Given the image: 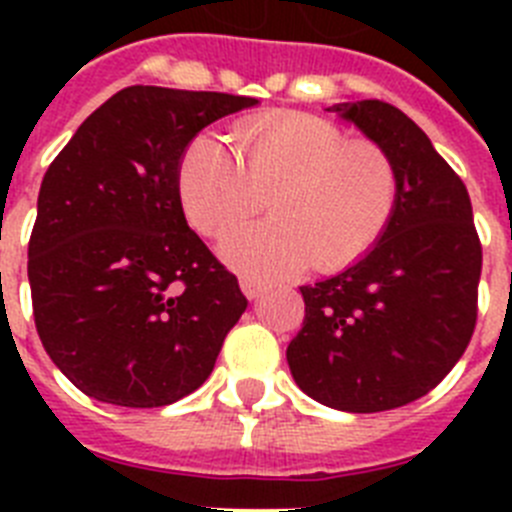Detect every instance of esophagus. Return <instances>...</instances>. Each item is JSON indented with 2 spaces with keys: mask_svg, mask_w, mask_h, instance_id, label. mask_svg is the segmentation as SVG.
I'll return each instance as SVG.
<instances>
[{
  "mask_svg": "<svg viewBox=\"0 0 512 512\" xmlns=\"http://www.w3.org/2000/svg\"><path fill=\"white\" fill-rule=\"evenodd\" d=\"M241 289H243V295H246L248 300H256V297L264 292V282H259V279H253V277H243L241 279Z\"/></svg>",
  "mask_w": 512,
  "mask_h": 512,
  "instance_id": "esophagus-1",
  "label": "esophagus"
}]
</instances>
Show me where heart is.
<instances>
[{"instance_id": "obj_1", "label": "heart", "mask_w": 512, "mask_h": 512, "mask_svg": "<svg viewBox=\"0 0 512 512\" xmlns=\"http://www.w3.org/2000/svg\"><path fill=\"white\" fill-rule=\"evenodd\" d=\"M235 153L200 135L179 164V197L189 223L223 235L266 205L274 215L243 225L220 243L233 269L256 279L341 271L364 259L390 225L400 176L372 140H348L315 115H266L241 122Z\"/></svg>"}]
</instances>
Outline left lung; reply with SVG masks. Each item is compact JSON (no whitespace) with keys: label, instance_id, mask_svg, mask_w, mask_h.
I'll return each mask as SVG.
<instances>
[{"label":"left lung","instance_id":"left-lung-1","mask_svg":"<svg viewBox=\"0 0 512 512\" xmlns=\"http://www.w3.org/2000/svg\"><path fill=\"white\" fill-rule=\"evenodd\" d=\"M328 110L390 153L400 194L364 259L300 287L305 320L287 361L320 405L382 413L428 395L467 351L482 246L467 187L405 112L379 99Z\"/></svg>","mask_w":512,"mask_h":512}]
</instances>
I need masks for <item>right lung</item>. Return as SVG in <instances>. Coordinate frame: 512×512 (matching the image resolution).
Wrapping results in <instances>:
<instances>
[{"label": "right lung", "mask_w": 512, "mask_h": 512, "mask_svg": "<svg viewBox=\"0 0 512 512\" xmlns=\"http://www.w3.org/2000/svg\"><path fill=\"white\" fill-rule=\"evenodd\" d=\"M253 104L128 87L81 122L45 171L27 246L35 328L84 395L164 408L210 377L248 300L189 230L179 164L202 128Z\"/></svg>", "instance_id": "add662e5"}]
</instances>
